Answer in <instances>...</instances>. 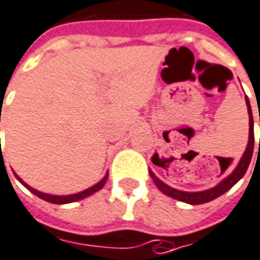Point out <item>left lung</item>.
Wrapping results in <instances>:
<instances>
[{"instance_id": "8db88e82", "label": "left lung", "mask_w": 260, "mask_h": 260, "mask_svg": "<svg viewBox=\"0 0 260 260\" xmlns=\"http://www.w3.org/2000/svg\"><path fill=\"white\" fill-rule=\"evenodd\" d=\"M246 101V105H248V114H249V141H248V146L245 149L244 155L241 157V160L237 165V168L234 169L230 176H226L224 180L219 181L218 184L212 188H208V190H204V191H181V190H176L173 187L168 186L166 183H163L161 180H159L155 176V173L152 170H149V174L152 177V180L155 181V184L157 186V188L160 190L161 193L166 194L169 197H172L174 200H179V201H183V203H187V204H193V206H197V204H204V203H208V201H212L214 199H217L219 196H222L224 193H226L230 188L237 184L238 181L241 180L244 177V174L246 173L248 170V166H249L250 159H252V155H253V142H255V135H253V117H252V110H250V104L248 97L245 99ZM259 150H260V142H259Z\"/></svg>"}]
</instances>
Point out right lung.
<instances>
[{"mask_svg": "<svg viewBox=\"0 0 260 260\" xmlns=\"http://www.w3.org/2000/svg\"><path fill=\"white\" fill-rule=\"evenodd\" d=\"M16 179L21 181V183L28 188L30 193H34L35 196H38L39 199L45 200V201H48V203H52V204H67V203H74V201H79V200L86 199V197H88V196H91V194L97 193L99 190H101V188L104 187L107 179H108V173L105 174L104 177H103L97 184H94V186L90 187V188H87V190H84V191H80V193H76V194H70V196H53V194L42 193V191H38V190H35V188H32L30 186H28V184H26L22 179H19L18 176H16Z\"/></svg>", "mask_w": 260, "mask_h": 260, "instance_id": "1", "label": "right lung"}]
</instances>
